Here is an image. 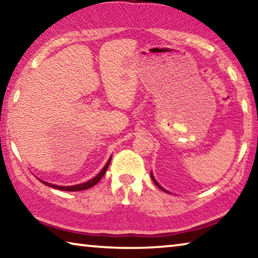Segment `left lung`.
<instances>
[{
  "label": "left lung",
  "instance_id": "1",
  "mask_svg": "<svg viewBox=\"0 0 258 258\" xmlns=\"http://www.w3.org/2000/svg\"><path fill=\"white\" fill-rule=\"evenodd\" d=\"M150 175H151V178H152V181H154V183H155V184L157 185V186H158L159 187V189H161V190H163V191H165V192H167V191H166L165 189H163V187H161L159 184H158V182H157L156 180H155V177H154V175H152V173H150ZM167 194H168V192H167Z\"/></svg>",
  "mask_w": 258,
  "mask_h": 258
}]
</instances>
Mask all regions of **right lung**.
Instances as JSON below:
<instances>
[{"label":"right lung","mask_w":258,"mask_h":258,"mask_svg":"<svg viewBox=\"0 0 258 258\" xmlns=\"http://www.w3.org/2000/svg\"><path fill=\"white\" fill-rule=\"evenodd\" d=\"M110 160H111V157L109 158V160L107 161V164L104 165V167L102 168V171L100 172L97 176L93 177L92 180L87 181L82 183V184H77V185H69V186H60V185H55V184H51V183H47L44 181H41L43 184H45L47 186H51V187H54V189H58V190H62V191H82V190H86V189H90V187H92L93 185L97 184V183L101 180L103 177L104 174H106L107 169L109 167V164H110Z\"/></svg>","instance_id":"obj_1"}]
</instances>
